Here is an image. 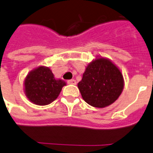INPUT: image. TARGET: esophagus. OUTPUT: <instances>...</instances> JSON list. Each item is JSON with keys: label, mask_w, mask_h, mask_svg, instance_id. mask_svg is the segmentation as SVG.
<instances>
[{"label": "esophagus", "mask_w": 153, "mask_h": 153, "mask_svg": "<svg viewBox=\"0 0 153 153\" xmlns=\"http://www.w3.org/2000/svg\"><path fill=\"white\" fill-rule=\"evenodd\" d=\"M68 84H70V85H75L76 84V81L74 80V79H71V80L68 81Z\"/></svg>", "instance_id": "1"}]
</instances>
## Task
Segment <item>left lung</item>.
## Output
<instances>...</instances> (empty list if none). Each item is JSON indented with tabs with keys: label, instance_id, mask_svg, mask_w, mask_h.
<instances>
[{
	"label": "left lung",
	"instance_id": "1",
	"mask_svg": "<svg viewBox=\"0 0 153 153\" xmlns=\"http://www.w3.org/2000/svg\"><path fill=\"white\" fill-rule=\"evenodd\" d=\"M124 79L121 71L111 60L97 56L85 68L78 88L85 102L95 108L109 106L121 95Z\"/></svg>",
	"mask_w": 153,
	"mask_h": 153
}]
</instances>
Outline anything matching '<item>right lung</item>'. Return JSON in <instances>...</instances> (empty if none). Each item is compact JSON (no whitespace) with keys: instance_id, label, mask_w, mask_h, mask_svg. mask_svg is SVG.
<instances>
[{"instance_id":"add662e5","label":"right lung","mask_w":153,"mask_h":153,"mask_svg":"<svg viewBox=\"0 0 153 153\" xmlns=\"http://www.w3.org/2000/svg\"><path fill=\"white\" fill-rule=\"evenodd\" d=\"M27 99L37 105H47L56 99L66 82L56 79L50 68L39 66L30 71L24 79Z\"/></svg>"}]
</instances>
